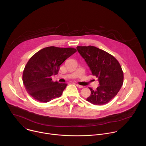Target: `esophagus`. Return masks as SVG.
I'll return each instance as SVG.
<instances>
[{
  "label": "esophagus",
  "instance_id": "34e87169",
  "mask_svg": "<svg viewBox=\"0 0 146 146\" xmlns=\"http://www.w3.org/2000/svg\"><path fill=\"white\" fill-rule=\"evenodd\" d=\"M76 86H77L78 88H83V86H80V85H79V84H76Z\"/></svg>",
  "mask_w": 146,
  "mask_h": 146
}]
</instances>
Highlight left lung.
I'll use <instances>...</instances> for the list:
<instances>
[{
    "mask_svg": "<svg viewBox=\"0 0 146 146\" xmlns=\"http://www.w3.org/2000/svg\"><path fill=\"white\" fill-rule=\"evenodd\" d=\"M77 49L99 81L95 91L89 88L91 94L87 100L95 105H105L117 95L123 84L120 64L113 55L96 47L77 46Z\"/></svg>",
    "mask_w": 146,
    "mask_h": 146,
    "instance_id": "1",
    "label": "left lung"
}]
</instances>
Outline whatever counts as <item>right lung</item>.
<instances>
[{"mask_svg": "<svg viewBox=\"0 0 146 146\" xmlns=\"http://www.w3.org/2000/svg\"><path fill=\"white\" fill-rule=\"evenodd\" d=\"M76 51L74 48L51 46L35 54L23 71V81L28 94L44 103L60 97L67 84L54 82L51 76L57 74L60 65Z\"/></svg>", "mask_w": 146, "mask_h": 146, "instance_id": "right-lung-1", "label": "right lung"}]
</instances>
